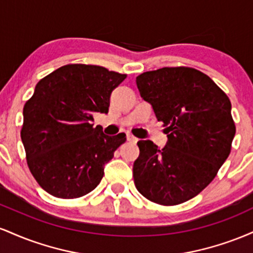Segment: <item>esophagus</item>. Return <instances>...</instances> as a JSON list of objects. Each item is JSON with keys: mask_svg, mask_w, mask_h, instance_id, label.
Instances as JSON below:
<instances>
[{"mask_svg": "<svg viewBox=\"0 0 253 253\" xmlns=\"http://www.w3.org/2000/svg\"><path fill=\"white\" fill-rule=\"evenodd\" d=\"M127 140L130 141V143H136V138L135 136L130 135V134H127Z\"/></svg>", "mask_w": 253, "mask_h": 253, "instance_id": "1", "label": "esophagus"}]
</instances>
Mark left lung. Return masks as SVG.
I'll return each mask as SVG.
<instances>
[{"instance_id":"8db88e82","label":"left lung","mask_w":253,"mask_h":253,"mask_svg":"<svg viewBox=\"0 0 253 253\" xmlns=\"http://www.w3.org/2000/svg\"><path fill=\"white\" fill-rule=\"evenodd\" d=\"M135 82L164 124L168 141L163 149L138 141L134 184L150 201L179 205L213 181L231 152L236 134L231 101L207 75L185 66L144 72Z\"/></svg>"}]
</instances>
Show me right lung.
Instances as JSON below:
<instances>
[{"label": "right lung", "instance_id": "right-lung-1", "mask_svg": "<svg viewBox=\"0 0 253 253\" xmlns=\"http://www.w3.org/2000/svg\"><path fill=\"white\" fill-rule=\"evenodd\" d=\"M127 75L103 66L68 64L40 80L24 107L21 140L32 175L59 199H77L97 187L104 164L126 141L94 127L108 113L110 94Z\"/></svg>", "mask_w": 253, "mask_h": 253}]
</instances>
